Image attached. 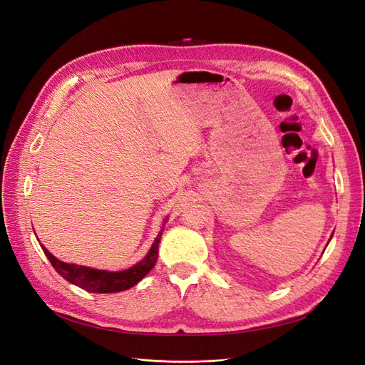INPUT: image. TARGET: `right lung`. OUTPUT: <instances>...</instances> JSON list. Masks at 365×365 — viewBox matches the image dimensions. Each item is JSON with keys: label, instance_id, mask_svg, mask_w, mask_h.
Wrapping results in <instances>:
<instances>
[{"label": "right lung", "instance_id": "obj_1", "mask_svg": "<svg viewBox=\"0 0 365 365\" xmlns=\"http://www.w3.org/2000/svg\"><path fill=\"white\" fill-rule=\"evenodd\" d=\"M165 222H168V217L163 220L160 233L155 237V240H153V244L149 252L145 256V259H141L138 263L134 264V267L123 271H105V269H96L90 267H82V264H76V263H67L54 257L43 245H41V248L43 254L48 257L53 268L56 269V272L62 275L67 282L94 294L120 292V291H126L132 288V286H135L140 280L146 277L153 267H155V263L158 260V245H160Z\"/></svg>", "mask_w": 365, "mask_h": 365}]
</instances>
